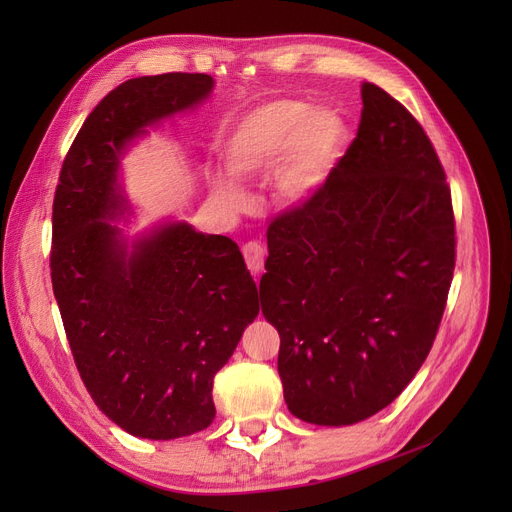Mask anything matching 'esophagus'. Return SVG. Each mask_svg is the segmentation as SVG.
Listing matches in <instances>:
<instances>
[{
	"mask_svg": "<svg viewBox=\"0 0 512 512\" xmlns=\"http://www.w3.org/2000/svg\"><path fill=\"white\" fill-rule=\"evenodd\" d=\"M242 255H245L247 267L251 270L253 276H259L263 272V261H265V249L259 245V242H247L242 247Z\"/></svg>",
	"mask_w": 512,
	"mask_h": 512,
	"instance_id": "esophagus-1",
	"label": "esophagus"
}]
</instances>
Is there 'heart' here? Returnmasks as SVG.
<instances>
[{"mask_svg": "<svg viewBox=\"0 0 512 512\" xmlns=\"http://www.w3.org/2000/svg\"><path fill=\"white\" fill-rule=\"evenodd\" d=\"M348 141L346 118L328 105L276 97L240 116L224 139L230 176L253 182L274 172V191L288 205L315 199L332 178ZM211 193L224 207L247 205V191L226 176H211Z\"/></svg>", "mask_w": 512, "mask_h": 512, "instance_id": "1", "label": "heart"}]
</instances>
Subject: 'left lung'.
I'll return each mask as SVG.
<instances>
[{"instance_id": "left-lung-1", "label": "left lung", "mask_w": 512, "mask_h": 512, "mask_svg": "<svg viewBox=\"0 0 512 512\" xmlns=\"http://www.w3.org/2000/svg\"><path fill=\"white\" fill-rule=\"evenodd\" d=\"M357 139L315 199L267 230L261 311L280 334L288 411L353 425L409 386L434 344L454 272V218L421 124L361 85Z\"/></svg>"}]
</instances>
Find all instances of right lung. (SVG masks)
I'll return each mask as SVG.
<instances>
[{
	"label": "right lung",
	"instance_id": "obj_1",
	"mask_svg": "<svg viewBox=\"0 0 512 512\" xmlns=\"http://www.w3.org/2000/svg\"><path fill=\"white\" fill-rule=\"evenodd\" d=\"M209 74L130 78L78 130L53 199L51 284L95 405L124 432L174 440L209 427L218 373L253 319L257 286L234 240L164 220L126 234L122 159L209 99Z\"/></svg>",
	"mask_w": 512,
	"mask_h": 512
}]
</instances>
